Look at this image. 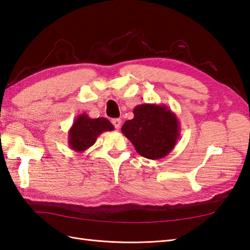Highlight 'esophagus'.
<instances>
[{"instance_id":"34e87169","label":"esophagus","mask_w":250,"mask_h":250,"mask_svg":"<svg viewBox=\"0 0 250 250\" xmlns=\"http://www.w3.org/2000/svg\"><path fill=\"white\" fill-rule=\"evenodd\" d=\"M111 124L114 125V126H115L116 129H119V128H120V125H121V120H120V119H118V118L113 119V120H111Z\"/></svg>"}]
</instances>
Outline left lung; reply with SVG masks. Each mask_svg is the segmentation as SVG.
Here are the masks:
<instances>
[{
	"label": "left lung",
	"instance_id": "8db88e82",
	"mask_svg": "<svg viewBox=\"0 0 250 250\" xmlns=\"http://www.w3.org/2000/svg\"><path fill=\"white\" fill-rule=\"evenodd\" d=\"M134 118L126 120L121 132L142 157L158 160L171 152L180 136L177 116L163 104H141Z\"/></svg>",
	"mask_w": 250,
	"mask_h": 250
}]
</instances>
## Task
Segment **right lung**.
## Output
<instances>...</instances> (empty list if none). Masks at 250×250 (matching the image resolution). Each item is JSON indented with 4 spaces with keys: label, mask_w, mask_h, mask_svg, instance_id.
I'll return each instance as SVG.
<instances>
[{
    "label": "right lung",
    "mask_w": 250,
    "mask_h": 250,
    "mask_svg": "<svg viewBox=\"0 0 250 250\" xmlns=\"http://www.w3.org/2000/svg\"><path fill=\"white\" fill-rule=\"evenodd\" d=\"M114 125L106 118H90L83 113L76 117L68 130V146L76 152H83L94 145L98 136L106 131H113Z\"/></svg>",
    "instance_id": "right-lung-1"
}]
</instances>
